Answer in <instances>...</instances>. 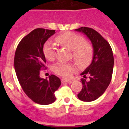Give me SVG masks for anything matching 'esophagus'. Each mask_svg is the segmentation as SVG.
Returning <instances> with one entry per match:
<instances>
[{"label": "esophagus", "mask_w": 129, "mask_h": 129, "mask_svg": "<svg viewBox=\"0 0 129 129\" xmlns=\"http://www.w3.org/2000/svg\"><path fill=\"white\" fill-rule=\"evenodd\" d=\"M61 82L62 83H68V84H70V83H72L71 80H69V79H61Z\"/></svg>", "instance_id": "1"}]
</instances>
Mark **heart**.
Listing matches in <instances>:
<instances>
[{
    "instance_id": "obj_1",
    "label": "heart",
    "mask_w": 129,
    "mask_h": 129,
    "mask_svg": "<svg viewBox=\"0 0 129 129\" xmlns=\"http://www.w3.org/2000/svg\"><path fill=\"white\" fill-rule=\"evenodd\" d=\"M55 43L72 51L73 59L81 67H87L92 62L94 57V50L90 44L85 43L82 36L72 32H66L57 36ZM43 52L45 57L52 61L55 56L54 44L48 41L44 44ZM55 74L64 77H70L76 71V67L72 63L64 62H57L53 67Z\"/></svg>"
}]
</instances>
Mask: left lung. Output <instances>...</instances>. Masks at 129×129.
Segmentation results:
<instances>
[{"label":"left lung","mask_w":129,"mask_h":129,"mask_svg":"<svg viewBox=\"0 0 129 129\" xmlns=\"http://www.w3.org/2000/svg\"><path fill=\"white\" fill-rule=\"evenodd\" d=\"M86 35L90 40L94 50L93 59L85 71L81 74L83 88L77 94L80 100L94 101L105 92L111 81L114 67V56L110 44L98 31L88 27L75 29ZM86 75H89L86 80Z\"/></svg>","instance_id":"obj_1"}]
</instances>
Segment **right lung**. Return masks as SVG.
Instances as JSON below:
<instances>
[{"label":"right lung","mask_w":129,"mask_h":129,"mask_svg":"<svg viewBox=\"0 0 129 129\" xmlns=\"http://www.w3.org/2000/svg\"><path fill=\"white\" fill-rule=\"evenodd\" d=\"M55 33L53 29H34L20 41L15 53V70L22 90L33 101L43 105L55 101V92L61 84L54 75L49 79L39 76L40 70L46 68L43 46Z\"/></svg>","instance_id":"right-lung-1"}]
</instances>
